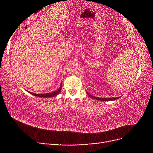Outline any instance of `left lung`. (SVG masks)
I'll return each mask as SVG.
<instances>
[{
  "label": "left lung",
  "mask_w": 153,
  "mask_h": 153,
  "mask_svg": "<svg viewBox=\"0 0 153 153\" xmlns=\"http://www.w3.org/2000/svg\"><path fill=\"white\" fill-rule=\"evenodd\" d=\"M87 92V94L91 97V98H94V99L97 100H100V101H113V100H117L120 98V97H117V98H98V97H96V96H93L91 95L90 94L88 93L87 92Z\"/></svg>",
  "instance_id": "8db88e82"
}]
</instances>
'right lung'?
Wrapping results in <instances>:
<instances>
[{
    "instance_id": "obj_1",
    "label": "right lung",
    "mask_w": 153,
    "mask_h": 153,
    "mask_svg": "<svg viewBox=\"0 0 153 153\" xmlns=\"http://www.w3.org/2000/svg\"><path fill=\"white\" fill-rule=\"evenodd\" d=\"M61 89H62V83L59 89L57 91L52 92H49V93H45V94H36V93H32V92H29L32 95H34L37 97H41V98H52V97H54L55 96H57V94H59V92L61 91Z\"/></svg>"
}]
</instances>
